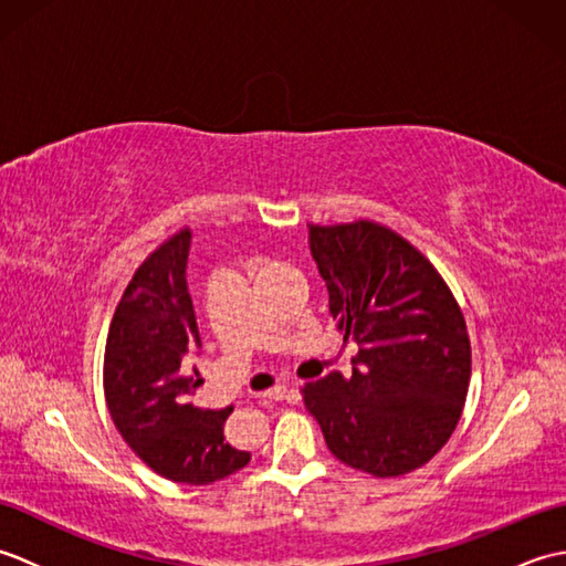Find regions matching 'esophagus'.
Wrapping results in <instances>:
<instances>
[{"label": "esophagus", "mask_w": 566, "mask_h": 566, "mask_svg": "<svg viewBox=\"0 0 566 566\" xmlns=\"http://www.w3.org/2000/svg\"><path fill=\"white\" fill-rule=\"evenodd\" d=\"M286 391H290V389H286V384H274V387H272V389H268V391H262L260 396H262V399H264V401H282V399H284V396H286Z\"/></svg>", "instance_id": "esophagus-1"}]
</instances>
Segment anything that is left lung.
Here are the masks:
<instances>
[{"mask_svg":"<svg viewBox=\"0 0 566 566\" xmlns=\"http://www.w3.org/2000/svg\"><path fill=\"white\" fill-rule=\"evenodd\" d=\"M191 233L177 231L136 270L104 350V396L114 426L153 472L179 484H213L250 462L223 438L233 408L195 406L201 384L187 357L201 347L187 290Z\"/></svg>","mask_w":566,"mask_h":566,"instance_id":"obj_1","label":"left lung"}]
</instances>
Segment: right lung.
<instances>
[{
	"label": "right lung",
	"instance_id": "add662e5",
	"mask_svg": "<svg viewBox=\"0 0 566 566\" xmlns=\"http://www.w3.org/2000/svg\"><path fill=\"white\" fill-rule=\"evenodd\" d=\"M335 326L357 343L353 375L302 389L328 450L375 476L423 467L462 416L472 345L450 286L406 238L375 221L308 226Z\"/></svg>",
	"mask_w": 566,
	"mask_h": 566
}]
</instances>
